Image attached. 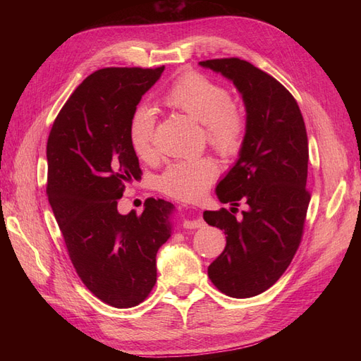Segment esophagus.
Listing matches in <instances>:
<instances>
[{
    "mask_svg": "<svg viewBox=\"0 0 361 361\" xmlns=\"http://www.w3.org/2000/svg\"><path fill=\"white\" fill-rule=\"evenodd\" d=\"M185 228H200L204 226L203 218L197 214H187L183 215V221H182Z\"/></svg>",
    "mask_w": 361,
    "mask_h": 361,
    "instance_id": "esophagus-1",
    "label": "esophagus"
}]
</instances>
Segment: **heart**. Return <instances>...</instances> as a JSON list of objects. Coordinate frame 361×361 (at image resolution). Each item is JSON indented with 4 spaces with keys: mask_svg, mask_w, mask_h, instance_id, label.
Instances as JSON below:
<instances>
[{
    "mask_svg": "<svg viewBox=\"0 0 361 361\" xmlns=\"http://www.w3.org/2000/svg\"><path fill=\"white\" fill-rule=\"evenodd\" d=\"M164 104L191 116L203 125L207 141L224 157L235 155L243 147L247 120L241 108L232 102L224 85L206 75L190 72L174 82L164 94ZM157 117L152 108L141 106L130 123V143L141 159H152L155 146ZM218 167L207 157H192L171 162L159 178V190L180 200L200 197L215 179Z\"/></svg>",
    "mask_w": 361,
    "mask_h": 361,
    "instance_id": "heart-1",
    "label": "heart"
}]
</instances>
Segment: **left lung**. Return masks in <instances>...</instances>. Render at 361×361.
<instances>
[{
  "label": "left lung",
  "mask_w": 361,
  "mask_h": 361,
  "mask_svg": "<svg viewBox=\"0 0 361 361\" xmlns=\"http://www.w3.org/2000/svg\"><path fill=\"white\" fill-rule=\"evenodd\" d=\"M199 64L233 82L247 120L238 159L215 188L231 211L239 202L246 211L241 221L224 207L203 212L207 224L227 235L207 276L228 297H256L283 276L301 241L310 202L307 133L297 101L271 75L239 59Z\"/></svg>",
  "instance_id": "1"
}]
</instances>
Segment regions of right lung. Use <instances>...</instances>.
Returning a JSON list of instances; mask_svg holds the SVG:
<instances>
[{
    "instance_id": "right-lung-1",
    "label": "right lung",
    "mask_w": 361,
    "mask_h": 361,
    "mask_svg": "<svg viewBox=\"0 0 361 361\" xmlns=\"http://www.w3.org/2000/svg\"><path fill=\"white\" fill-rule=\"evenodd\" d=\"M162 68H106L76 87L47 145V194L69 257L94 297L117 309L145 301L157 253L171 236L174 206L147 199L143 214L117 211L125 185L141 179L130 123Z\"/></svg>"
}]
</instances>
